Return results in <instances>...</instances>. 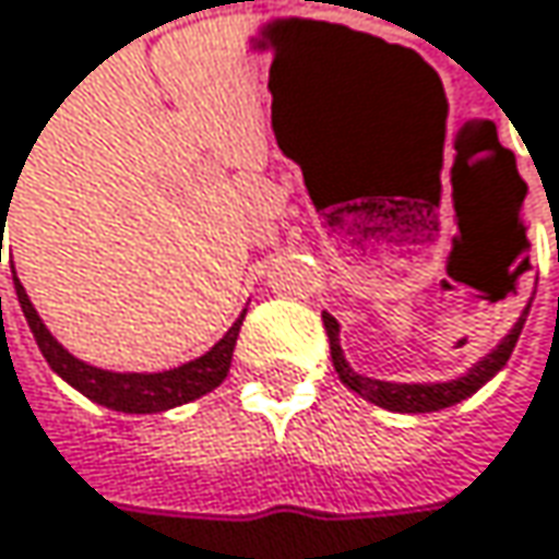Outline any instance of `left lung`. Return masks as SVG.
Returning <instances> with one entry per match:
<instances>
[{"label": "left lung", "instance_id": "left-lung-1", "mask_svg": "<svg viewBox=\"0 0 559 559\" xmlns=\"http://www.w3.org/2000/svg\"><path fill=\"white\" fill-rule=\"evenodd\" d=\"M528 312V310H525ZM525 312L519 316V322L512 325L507 338L497 345L493 354H487L477 367H472L465 377L452 379V382H382V379H370L354 373L347 367L342 345H338V322L325 312L322 322H325V332H329V345H332V364H335V373L345 382L350 392H357L360 399L373 402L379 408L402 411V414H427V411H440L468 399L472 392H477L487 379L493 377L497 370H503V364L509 360L512 347L519 342V332L525 325Z\"/></svg>", "mask_w": 559, "mask_h": 559}]
</instances>
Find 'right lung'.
Wrapping results in <instances>:
<instances>
[{"mask_svg": "<svg viewBox=\"0 0 559 559\" xmlns=\"http://www.w3.org/2000/svg\"><path fill=\"white\" fill-rule=\"evenodd\" d=\"M2 217H9V212H0ZM2 240V237H0ZM17 304L21 312L37 338L40 354L47 357L52 370L66 379L69 385H75L82 395H87L91 402L97 405H107L114 411H126V414H157V411L177 408L186 405L205 392H212L214 385H221L227 370H230V357H234V345H237V335H240V325H243V316L230 325V332L217 342V345L202 354L199 360H189L177 370H164V373H110V370H97V367H87L79 357H72L66 347L59 345L47 332V325L40 322L37 310L31 307L21 281L15 278Z\"/></svg>", "mask_w": 559, "mask_h": 559, "instance_id": "1", "label": "right lung"}]
</instances>
